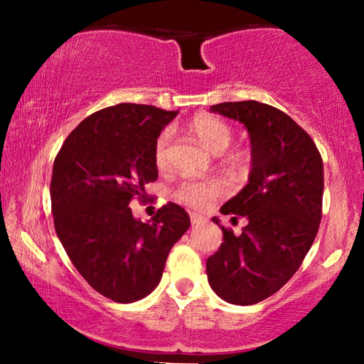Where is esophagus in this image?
<instances>
[{
	"label": "esophagus",
	"instance_id": "1",
	"mask_svg": "<svg viewBox=\"0 0 364 364\" xmlns=\"http://www.w3.org/2000/svg\"><path fill=\"white\" fill-rule=\"evenodd\" d=\"M205 221V218L204 217H200V215H197V213H193L191 215V223H193V226L194 225H200V223H204Z\"/></svg>",
	"mask_w": 364,
	"mask_h": 364
}]
</instances>
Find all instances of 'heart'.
<instances>
[{
  "mask_svg": "<svg viewBox=\"0 0 364 364\" xmlns=\"http://www.w3.org/2000/svg\"><path fill=\"white\" fill-rule=\"evenodd\" d=\"M191 132H193L202 144L208 151L215 154L223 152L230 146L232 139V130L228 123L212 115H199L189 123ZM171 143V133L162 132L154 144V162L159 168H165L168 164V151ZM223 194V186L218 181H184L175 191L176 199L193 208H205Z\"/></svg>",
  "mask_w": 364,
  "mask_h": 364,
  "instance_id": "b5f03b06",
  "label": "heart"
}]
</instances>
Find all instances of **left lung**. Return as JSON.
I'll use <instances>...</instances> for the list:
<instances>
[{
	"label": "left lung",
	"instance_id": "1",
	"mask_svg": "<svg viewBox=\"0 0 364 364\" xmlns=\"http://www.w3.org/2000/svg\"><path fill=\"white\" fill-rule=\"evenodd\" d=\"M244 123L252 146L249 183L220 208L245 217L241 234L221 226L223 242L207 258L208 284L234 305H254L278 292L315 241L323 210L324 171L316 144L291 117L258 101L210 107ZM220 226V220L212 218Z\"/></svg>",
	"mask_w": 364,
	"mask_h": 364
}]
</instances>
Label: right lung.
Here are the masks:
<instances>
[{
	"label": "right lung",
	"instance_id": "add662e5",
	"mask_svg": "<svg viewBox=\"0 0 364 364\" xmlns=\"http://www.w3.org/2000/svg\"><path fill=\"white\" fill-rule=\"evenodd\" d=\"M178 110L122 102L80 123L54 159V228L85 281L117 304L144 299L157 287L189 215L173 204L151 221L133 217L130 202L144 199L157 180L154 144Z\"/></svg>",
	"mask_w": 364,
	"mask_h": 364
}]
</instances>
